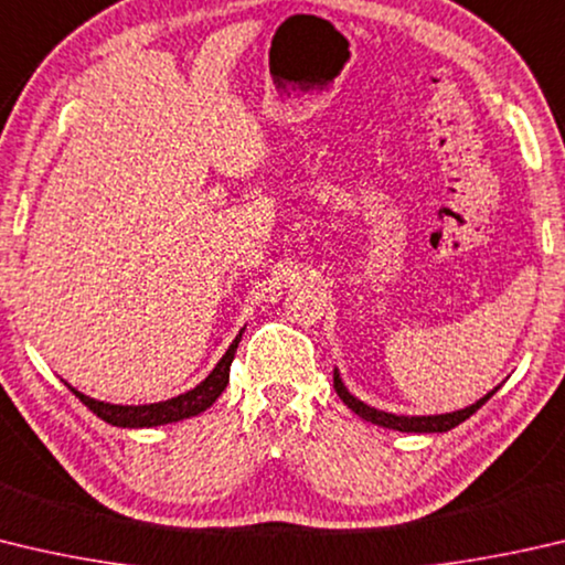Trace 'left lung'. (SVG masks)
Segmentation results:
<instances>
[{"label": "left lung", "instance_id": "left-lung-1", "mask_svg": "<svg viewBox=\"0 0 565 565\" xmlns=\"http://www.w3.org/2000/svg\"><path fill=\"white\" fill-rule=\"evenodd\" d=\"M333 387L338 397L343 399V403L353 409L358 417L367 419V423L373 425H381L387 429H397V433H447V429L457 427L459 423H465L467 417H471L477 413V409L487 403V399L494 395V390H491L489 395H484L481 399H477L475 405H469L465 409H457V413H449V415H433V417H403V415H390V413H381V409L375 407H367L363 405L361 399H355L351 393H348L345 385L341 383V377L338 373H333Z\"/></svg>", "mask_w": 565, "mask_h": 565}]
</instances>
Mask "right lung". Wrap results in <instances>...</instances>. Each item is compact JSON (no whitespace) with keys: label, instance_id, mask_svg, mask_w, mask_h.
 <instances>
[{"label":"right lung","instance_id":"right-lung-1","mask_svg":"<svg viewBox=\"0 0 565 565\" xmlns=\"http://www.w3.org/2000/svg\"><path fill=\"white\" fill-rule=\"evenodd\" d=\"M242 333L234 338L232 345L227 348V353L222 355V361L217 367L204 377V381L190 390V393L178 395L172 399H166V403H156V405H108V403H98L94 397H86L84 393L71 387L81 403H84L90 413L98 415L100 419H106L108 425L116 427H156V425H168V423H178V419L184 417H194L200 415L202 409H207L214 399L222 395V390L230 383V367L234 361V353H237Z\"/></svg>","mask_w":565,"mask_h":565}]
</instances>
